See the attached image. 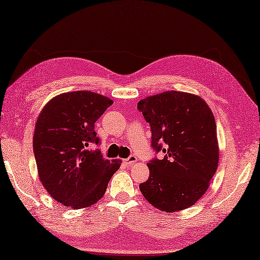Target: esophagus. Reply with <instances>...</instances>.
<instances>
[{
	"label": "esophagus",
	"instance_id": "obj_1",
	"mask_svg": "<svg viewBox=\"0 0 260 260\" xmlns=\"http://www.w3.org/2000/svg\"><path fill=\"white\" fill-rule=\"evenodd\" d=\"M136 161H137V157L135 155H131V156L127 157L126 159H124V163L127 164V165H129V167H131V165H133Z\"/></svg>",
	"mask_w": 260,
	"mask_h": 260
}]
</instances>
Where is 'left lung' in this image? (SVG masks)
I'll list each match as a JSON object with an SVG mask.
<instances>
[{
    "instance_id": "obj_1",
    "label": "left lung",
    "mask_w": 260,
    "mask_h": 260,
    "mask_svg": "<svg viewBox=\"0 0 260 260\" xmlns=\"http://www.w3.org/2000/svg\"><path fill=\"white\" fill-rule=\"evenodd\" d=\"M137 109L151 126L155 153L140 190L152 206L175 212L193 206L208 190L218 168L214 116L199 96L165 91L142 99Z\"/></svg>"
}]
</instances>
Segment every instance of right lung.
<instances>
[{
	"mask_svg": "<svg viewBox=\"0 0 260 260\" xmlns=\"http://www.w3.org/2000/svg\"><path fill=\"white\" fill-rule=\"evenodd\" d=\"M112 99L78 90L52 98L39 115L33 135V152L43 186L63 206L81 209L96 203L120 167L102 152L90 150L101 144L95 123Z\"/></svg>",
	"mask_w": 260,
	"mask_h": 260,
	"instance_id": "right-lung-1",
	"label": "right lung"
}]
</instances>
